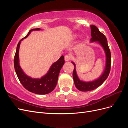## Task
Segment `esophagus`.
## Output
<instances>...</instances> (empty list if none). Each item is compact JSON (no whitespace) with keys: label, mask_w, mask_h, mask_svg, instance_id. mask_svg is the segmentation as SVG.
<instances>
[{"label":"esophagus","mask_w":128,"mask_h":128,"mask_svg":"<svg viewBox=\"0 0 128 128\" xmlns=\"http://www.w3.org/2000/svg\"><path fill=\"white\" fill-rule=\"evenodd\" d=\"M71 56L69 54H67L64 56V60L66 61H68L70 60Z\"/></svg>","instance_id":"obj_1"}]
</instances>
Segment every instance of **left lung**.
I'll return each instance as SVG.
<instances>
[{
  "label": "left lung",
  "mask_w": 128,
  "mask_h": 128,
  "mask_svg": "<svg viewBox=\"0 0 128 128\" xmlns=\"http://www.w3.org/2000/svg\"><path fill=\"white\" fill-rule=\"evenodd\" d=\"M90 26L92 36L90 40L91 42H98L102 46L106 56V64L104 72L99 78L92 81V82H86L80 80L78 78L76 72L75 64L73 62H72V63L74 66V69L72 73L73 79L74 80L75 86L78 90L80 91H88L94 90V89L101 86L104 82V81L107 79L110 74V70L111 55L110 50L108 45L107 38L102 33L100 32L98 28L96 26L91 25Z\"/></svg>",
  "instance_id": "left-lung-1"
}]
</instances>
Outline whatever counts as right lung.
<instances>
[{"mask_svg": "<svg viewBox=\"0 0 128 128\" xmlns=\"http://www.w3.org/2000/svg\"><path fill=\"white\" fill-rule=\"evenodd\" d=\"M36 28L30 30L27 35L21 39L17 45L16 51L14 58V64L15 72L20 83L29 91L37 94H46L52 92L55 88L61 68L64 64V56H62L57 61L53 63L48 72L41 78H32L26 75L19 65L18 51L21 41L29 36L33 30H40Z\"/></svg>", "mask_w": 128, "mask_h": 128, "instance_id": "right-lung-1", "label": "right lung"}]
</instances>
